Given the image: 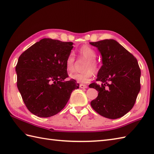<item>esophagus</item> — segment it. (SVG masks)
Returning a JSON list of instances; mask_svg holds the SVG:
<instances>
[{
    "mask_svg": "<svg viewBox=\"0 0 154 154\" xmlns=\"http://www.w3.org/2000/svg\"><path fill=\"white\" fill-rule=\"evenodd\" d=\"M80 88H87L88 86L85 85V84H80Z\"/></svg>",
    "mask_w": 154,
    "mask_h": 154,
    "instance_id": "obj_1",
    "label": "esophagus"
}]
</instances>
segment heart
<instances>
[{
  "label": "heart",
  "instance_id": "b5f03b06",
  "mask_svg": "<svg viewBox=\"0 0 154 154\" xmlns=\"http://www.w3.org/2000/svg\"><path fill=\"white\" fill-rule=\"evenodd\" d=\"M80 57L87 60V62L84 66L86 71L80 73H75L70 75L71 78L80 83H87L91 80L94 73H98L100 69L99 62L96 59L97 56L94 49L88 45H83L80 47L77 51ZM75 58L73 54H70L66 61V68L69 72H72L74 70Z\"/></svg>",
  "mask_w": 154,
  "mask_h": 154
}]
</instances>
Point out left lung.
Segmentation results:
<instances>
[{"label": "left lung", "mask_w": 154, "mask_h": 154, "mask_svg": "<svg viewBox=\"0 0 154 154\" xmlns=\"http://www.w3.org/2000/svg\"><path fill=\"white\" fill-rule=\"evenodd\" d=\"M102 56V67L96 81L90 88L98 91V97L91 102L94 110L102 116L117 119L134 107L140 90L141 70L132 54L112 39L90 42Z\"/></svg>", "instance_id": "obj_1"}]
</instances>
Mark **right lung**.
Segmentation results:
<instances>
[{"instance_id": "1", "label": "right lung", "mask_w": 154, "mask_h": 154, "mask_svg": "<svg viewBox=\"0 0 154 154\" xmlns=\"http://www.w3.org/2000/svg\"><path fill=\"white\" fill-rule=\"evenodd\" d=\"M73 42L43 38L26 50L16 66L17 87L25 106L33 114L48 118L60 112L71 93L79 88L68 78L66 61Z\"/></svg>"}]
</instances>
